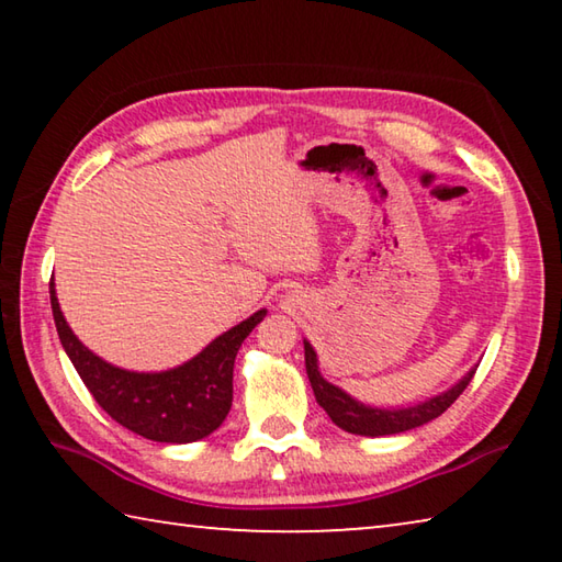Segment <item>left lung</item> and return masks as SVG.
Instances as JSON below:
<instances>
[{"label": "left lung", "instance_id": "1", "mask_svg": "<svg viewBox=\"0 0 562 562\" xmlns=\"http://www.w3.org/2000/svg\"><path fill=\"white\" fill-rule=\"evenodd\" d=\"M304 367H307V376L312 384V392H315L319 406L329 414L331 422H335L339 429L359 436H389V434H402L408 429H416V426L429 424L431 418L441 416L446 408H449L456 398L463 394V389L471 384L475 369H471L459 384L451 386L449 392L429 398V402L408 406V408H369L364 404L355 402V398L347 396L341 389L329 384L322 379L317 369V355L315 349L310 347V341H304Z\"/></svg>", "mask_w": 562, "mask_h": 562}]
</instances>
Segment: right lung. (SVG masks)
Masks as SVG:
<instances>
[{
	"mask_svg": "<svg viewBox=\"0 0 562 562\" xmlns=\"http://www.w3.org/2000/svg\"><path fill=\"white\" fill-rule=\"evenodd\" d=\"M56 331L81 382L113 422L160 443L205 439L233 406V364L245 337L260 325L265 310L211 341L183 367L160 374H136L111 367L74 337L49 282Z\"/></svg>",
	"mask_w": 562,
	"mask_h": 562,
	"instance_id": "add662e5",
	"label": "right lung"
}]
</instances>
